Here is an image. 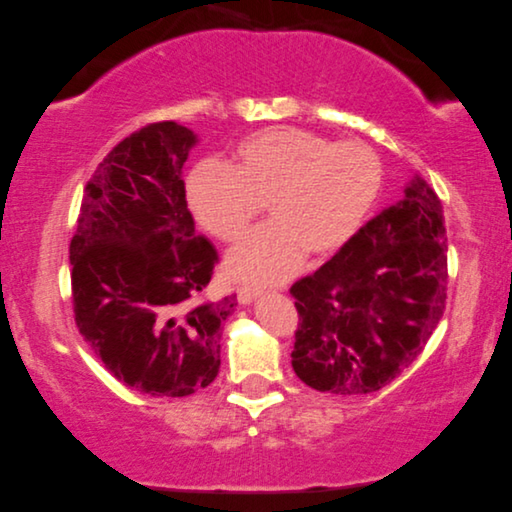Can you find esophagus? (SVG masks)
<instances>
[{
  "instance_id": "obj_1",
  "label": "esophagus",
  "mask_w": 512,
  "mask_h": 512,
  "mask_svg": "<svg viewBox=\"0 0 512 512\" xmlns=\"http://www.w3.org/2000/svg\"><path fill=\"white\" fill-rule=\"evenodd\" d=\"M261 294H264V292H261L259 287L244 285V287H240V290H238V300H240L242 305H251V303H255L257 298H261Z\"/></svg>"
}]
</instances>
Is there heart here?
Masks as SVG:
<instances>
[{"mask_svg":"<svg viewBox=\"0 0 512 512\" xmlns=\"http://www.w3.org/2000/svg\"><path fill=\"white\" fill-rule=\"evenodd\" d=\"M381 183L383 164L365 142L268 127L235 144L227 164H194L186 201L196 222L222 242L242 238L266 201L270 222L231 248L225 268L235 279L274 285L305 253H337L368 218Z\"/></svg>","mask_w":512,"mask_h":512,"instance_id":"b5f03b06","label":"heart"}]
</instances>
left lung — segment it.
<instances>
[{
  "label": "left lung",
  "mask_w": 512,
  "mask_h": 512,
  "mask_svg": "<svg viewBox=\"0 0 512 512\" xmlns=\"http://www.w3.org/2000/svg\"><path fill=\"white\" fill-rule=\"evenodd\" d=\"M443 205L422 177L309 277L292 285L296 376L339 396L389 385L443 316L448 242Z\"/></svg>",
  "instance_id": "obj_1"
}]
</instances>
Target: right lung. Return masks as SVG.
I'll list each match as a JSON object with an SVG mask.
<instances>
[{
  "mask_svg": "<svg viewBox=\"0 0 512 512\" xmlns=\"http://www.w3.org/2000/svg\"><path fill=\"white\" fill-rule=\"evenodd\" d=\"M199 142L151 123L103 157L69 246L75 324L108 372L151 396L183 398L214 381L235 294L201 300L218 261L194 233L181 168Z\"/></svg>",
  "mask_w": 512,
  "mask_h": 512,
  "instance_id": "1",
  "label": "right lung"
}]
</instances>
